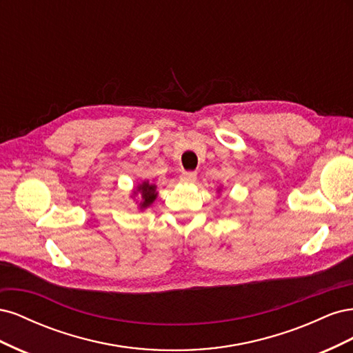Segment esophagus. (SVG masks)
<instances>
[{
	"instance_id": "1",
	"label": "esophagus",
	"mask_w": 353,
	"mask_h": 353,
	"mask_svg": "<svg viewBox=\"0 0 353 353\" xmlns=\"http://www.w3.org/2000/svg\"><path fill=\"white\" fill-rule=\"evenodd\" d=\"M179 179L183 181V183H194L197 179V174L196 172H183L179 176Z\"/></svg>"
}]
</instances>
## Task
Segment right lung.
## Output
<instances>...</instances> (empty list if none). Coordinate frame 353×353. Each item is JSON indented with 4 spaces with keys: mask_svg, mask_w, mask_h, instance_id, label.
Masks as SVG:
<instances>
[{
    "mask_svg": "<svg viewBox=\"0 0 353 353\" xmlns=\"http://www.w3.org/2000/svg\"><path fill=\"white\" fill-rule=\"evenodd\" d=\"M138 190L141 191V197H143V201L140 203L141 208H147L150 206L153 200L156 199L157 193H156V185L153 184H148V183H143L140 187H138Z\"/></svg>",
    "mask_w": 353,
    "mask_h": 353,
    "instance_id": "add662e5",
    "label": "right lung"
}]
</instances>
